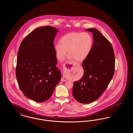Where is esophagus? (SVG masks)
<instances>
[{"instance_id": "obj_1", "label": "esophagus", "mask_w": 133, "mask_h": 133, "mask_svg": "<svg viewBox=\"0 0 133 133\" xmlns=\"http://www.w3.org/2000/svg\"><path fill=\"white\" fill-rule=\"evenodd\" d=\"M66 64L67 66H65L66 65L65 64H64V66H63V70L66 69V68H67V67H69L70 66H73V64L74 63L72 62H68L67 63H65ZM67 80L66 79H64L63 78H61V81H62V82H65Z\"/></svg>"}]
</instances>
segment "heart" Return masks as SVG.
Masks as SVG:
<instances>
[{
    "mask_svg": "<svg viewBox=\"0 0 133 133\" xmlns=\"http://www.w3.org/2000/svg\"><path fill=\"white\" fill-rule=\"evenodd\" d=\"M93 44V39L88 33L71 32L62 37L61 43L58 42L55 45L56 57L60 61H63L68 52L69 59L82 61L90 54Z\"/></svg>",
    "mask_w": 133,
    "mask_h": 133,
    "instance_id": "heart-1",
    "label": "heart"
}]
</instances>
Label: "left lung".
Here are the masks:
<instances>
[{
    "label": "left lung",
    "mask_w": 133,
    "mask_h": 133,
    "mask_svg": "<svg viewBox=\"0 0 133 133\" xmlns=\"http://www.w3.org/2000/svg\"><path fill=\"white\" fill-rule=\"evenodd\" d=\"M93 35L91 51L82 62L84 73L74 83L72 94L77 101L88 104L97 100L107 88L115 72L114 49L110 41L97 29L85 30Z\"/></svg>",
    "instance_id": "left-lung-1"
}]
</instances>
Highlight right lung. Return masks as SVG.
I'll use <instances>...</instances> for the list:
<instances>
[{"label": "right lung", "mask_w": 133, "mask_h": 133, "mask_svg": "<svg viewBox=\"0 0 133 133\" xmlns=\"http://www.w3.org/2000/svg\"><path fill=\"white\" fill-rule=\"evenodd\" d=\"M58 32L50 26L38 27L20 45L16 66L19 88L27 98L36 102L47 100L60 82L54 39Z\"/></svg>", "instance_id": "add662e5"}]
</instances>
